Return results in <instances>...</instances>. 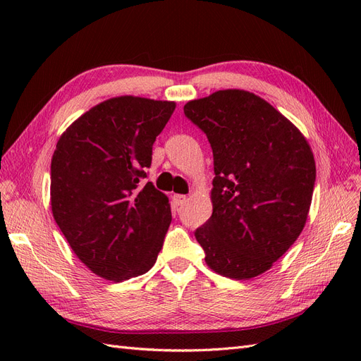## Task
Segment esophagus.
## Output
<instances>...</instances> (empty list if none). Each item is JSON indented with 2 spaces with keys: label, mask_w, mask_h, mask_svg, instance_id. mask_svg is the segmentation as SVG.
Segmentation results:
<instances>
[{
  "label": "esophagus",
  "mask_w": 361,
  "mask_h": 361,
  "mask_svg": "<svg viewBox=\"0 0 361 361\" xmlns=\"http://www.w3.org/2000/svg\"><path fill=\"white\" fill-rule=\"evenodd\" d=\"M171 200H173V203L176 204V206H182L185 202H187V195H183V194H174L173 197H171Z\"/></svg>",
  "instance_id": "34e87169"
}]
</instances>
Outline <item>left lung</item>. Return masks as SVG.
Wrapping results in <instances>:
<instances>
[{"instance_id":"8db88e82","label":"left lung","mask_w":361,"mask_h":361,"mask_svg":"<svg viewBox=\"0 0 361 361\" xmlns=\"http://www.w3.org/2000/svg\"><path fill=\"white\" fill-rule=\"evenodd\" d=\"M183 113L214 154L212 215L195 231L207 267L224 277L264 274L302 232L316 166L300 129L265 99L218 90Z\"/></svg>"}]
</instances>
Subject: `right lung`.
Segmentation results:
<instances>
[{
  "mask_svg": "<svg viewBox=\"0 0 361 361\" xmlns=\"http://www.w3.org/2000/svg\"><path fill=\"white\" fill-rule=\"evenodd\" d=\"M174 108L170 101L111 97L76 118L54 150V220L73 253L105 280L145 274L162 248L169 197L140 182Z\"/></svg>",
  "mask_w": 361,
  "mask_h": 361,
  "instance_id": "1",
  "label": "right lung"
}]
</instances>
